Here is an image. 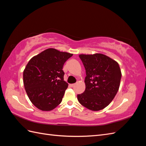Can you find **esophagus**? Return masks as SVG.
Wrapping results in <instances>:
<instances>
[{"mask_svg":"<svg viewBox=\"0 0 146 146\" xmlns=\"http://www.w3.org/2000/svg\"><path fill=\"white\" fill-rule=\"evenodd\" d=\"M69 85H70V87H73V86H74L75 84H74H74H70Z\"/></svg>","mask_w":146,"mask_h":146,"instance_id":"1","label":"esophagus"}]
</instances>
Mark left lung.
Segmentation results:
<instances>
[{
    "label": "left lung",
    "mask_w": 146,
    "mask_h": 146,
    "mask_svg": "<svg viewBox=\"0 0 146 146\" xmlns=\"http://www.w3.org/2000/svg\"><path fill=\"white\" fill-rule=\"evenodd\" d=\"M86 76L85 91L77 95L81 105L92 111H99L111 103L118 91L121 80L119 64L101 54L80 55Z\"/></svg>",
    "instance_id": "obj_1"
}]
</instances>
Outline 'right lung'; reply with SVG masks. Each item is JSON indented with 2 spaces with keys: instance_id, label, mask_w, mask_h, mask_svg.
I'll return each instance as SVG.
<instances>
[{
  "instance_id": "obj_1",
  "label": "right lung",
  "mask_w": 146,
  "mask_h": 146,
  "mask_svg": "<svg viewBox=\"0 0 146 146\" xmlns=\"http://www.w3.org/2000/svg\"><path fill=\"white\" fill-rule=\"evenodd\" d=\"M72 54L48 48L29 61L23 72L24 88L38 109L50 111L62 101L68 83L64 81V63Z\"/></svg>"
}]
</instances>
